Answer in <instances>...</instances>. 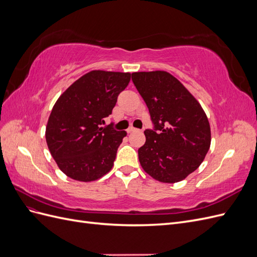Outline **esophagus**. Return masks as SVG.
I'll list each match as a JSON object with an SVG mask.
<instances>
[{
	"instance_id": "obj_1",
	"label": "esophagus",
	"mask_w": 257,
	"mask_h": 257,
	"mask_svg": "<svg viewBox=\"0 0 257 257\" xmlns=\"http://www.w3.org/2000/svg\"><path fill=\"white\" fill-rule=\"evenodd\" d=\"M135 131H136V128L133 127V126H130V127L126 130L127 133H132V132H135Z\"/></svg>"
}]
</instances>
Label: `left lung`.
I'll use <instances>...</instances> for the list:
<instances>
[{
    "label": "left lung",
    "instance_id": "1",
    "mask_svg": "<svg viewBox=\"0 0 257 257\" xmlns=\"http://www.w3.org/2000/svg\"><path fill=\"white\" fill-rule=\"evenodd\" d=\"M149 109L154 131L146 130L139 163L155 180L176 183L196 170L211 144L207 115L198 100L165 71L132 74Z\"/></svg>",
    "mask_w": 257,
    "mask_h": 257
}]
</instances>
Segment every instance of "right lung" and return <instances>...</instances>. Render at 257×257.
<instances>
[{
	"instance_id": "1",
	"label": "right lung",
	"mask_w": 257,
	"mask_h": 257,
	"mask_svg": "<svg viewBox=\"0 0 257 257\" xmlns=\"http://www.w3.org/2000/svg\"><path fill=\"white\" fill-rule=\"evenodd\" d=\"M130 73L91 71L62 93L46 126V142L57 165L67 177L95 181L109 173L125 131L104 127Z\"/></svg>"
}]
</instances>
